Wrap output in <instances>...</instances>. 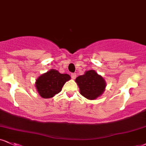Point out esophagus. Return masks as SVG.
I'll return each mask as SVG.
<instances>
[{"mask_svg":"<svg viewBox=\"0 0 146 146\" xmlns=\"http://www.w3.org/2000/svg\"><path fill=\"white\" fill-rule=\"evenodd\" d=\"M76 77H77L76 73H71V78H72V79H75V78H76Z\"/></svg>","mask_w":146,"mask_h":146,"instance_id":"esophagus-1","label":"esophagus"}]
</instances>
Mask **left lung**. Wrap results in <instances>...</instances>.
<instances>
[{"label":"left lung","mask_w":146,"mask_h":146,"mask_svg":"<svg viewBox=\"0 0 146 146\" xmlns=\"http://www.w3.org/2000/svg\"><path fill=\"white\" fill-rule=\"evenodd\" d=\"M75 82L80 88L81 94L90 100L101 96L106 86L104 79L94 70L86 71L85 74L78 77Z\"/></svg>","instance_id":"left-lung-1"}]
</instances>
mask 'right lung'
Listing matches in <instances>:
<instances>
[{
	"label": "right lung",
	"instance_id": "1",
	"mask_svg": "<svg viewBox=\"0 0 146 146\" xmlns=\"http://www.w3.org/2000/svg\"><path fill=\"white\" fill-rule=\"evenodd\" d=\"M70 79L69 75L62 74L56 70L52 69L38 77L35 85L40 96L49 99L60 92L64 84Z\"/></svg>",
	"mask_w": 146,
	"mask_h": 146
}]
</instances>
